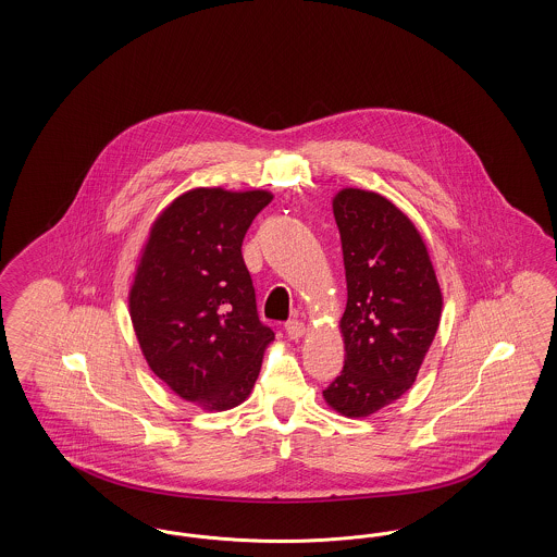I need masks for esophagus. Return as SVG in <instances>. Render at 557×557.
Listing matches in <instances>:
<instances>
[{"mask_svg":"<svg viewBox=\"0 0 557 557\" xmlns=\"http://www.w3.org/2000/svg\"><path fill=\"white\" fill-rule=\"evenodd\" d=\"M286 334H288V338H292V341L302 338V334H305V323H302L300 319H290V321L286 323Z\"/></svg>","mask_w":557,"mask_h":557,"instance_id":"esophagus-1","label":"esophagus"}]
</instances>
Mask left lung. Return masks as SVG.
Instances as JSON below:
<instances>
[{"label":"left lung","instance_id":"1","mask_svg":"<svg viewBox=\"0 0 557 557\" xmlns=\"http://www.w3.org/2000/svg\"><path fill=\"white\" fill-rule=\"evenodd\" d=\"M334 216L345 257V368L323 391L346 418L403 397L438 330L443 294L416 225L380 194L343 189Z\"/></svg>","mask_w":557,"mask_h":557}]
</instances>
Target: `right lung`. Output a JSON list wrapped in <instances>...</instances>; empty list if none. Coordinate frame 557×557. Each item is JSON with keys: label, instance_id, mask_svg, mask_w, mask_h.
<instances>
[{"label": "right lung", "instance_id": "obj_1", "mask_svg": "<svg viewBox=\"0 0 557 557\" xmlns=\"http://www.w3.org/2000/svg\"><path fill=\"white\" fill-rule=\"evenodd\" d=\"M271 194L198 187L150 232L129 294L148 366L177 395L230 409L250 395L273 330L259 319L242 242Z\"/></svg>", "mask_w": 557, "mask_h": 557}]
</instances>
